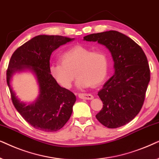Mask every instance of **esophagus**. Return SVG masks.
Returning a JSON list of instances; mask_svg holds the SVG:
<instances>
[{"label":"esophagus","mask_w":159,"mask_h":159,"mask_svg":"<svg viewBox=\"0 0 159 159\" xmlns=\"http://www.w3.org/2000/svg\"><path fill=\"white\" fill-rule=\"evenodd\" d=\"M78 97L84 99H93V96L91 94L88 93H79L78 94Z\"/></svg>","instance_id":"1"}]
</instances>
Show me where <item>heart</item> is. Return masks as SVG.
Here are the masks:
<instances>
[{
	"instance_id": "1",
	"label": "heart",
	"mask_w": 159,
	"mask_h": 159,
	"mask_svg": "<svg viewBox=\"0 0 159 159\" xmlns=\"http://www.w3.org/2000/svg\"><path fill=\"white\" fill-rule=\"evenodd\" d=\"M60 62L49 67L52 77L60 86L71 87L75 75L79 88L95 86L104 81L108 69V56L103 50H94L83 46H75L63 52Z\"/></svg>"
}]
</instances>
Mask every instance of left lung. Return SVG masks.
Segmentation results:
<instances>
[{
    "label": "left lung",
    "instance_id": "left-lung-1",
    "mask_svg": "<svg viewBox=\"0 0 159 159\" xmlns=\"http://www.w3.org/2000/svg\"><path fill=\"white\" fill-rule=\"evenodd\" d=\"M84 39L106 46L114 61L115 74L98 92L103 106L97 119L107 128L125 125L139 113L145 101L151 79L146 55L132 39L116 30L90 34Z\"/></svg>",
    "mask_w": 159,
    "mask_h": 159
}]
</instances>
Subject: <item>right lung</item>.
<instances>
[{
    "mask_svg": "<svg viewBox=\"0 0 159 159\" xmlns=\"http://www.w3.org/2000/svg\"><path fill=\"white\" fill-rule=\"evenodd\" d=\"M73 39L62 35H38L13 53L6 71V81L11 101L22 118L36 129L57 132L65 126L73 112L75 94L59 85L49 73L50 57L53 51ZM24 67L31 69L37 77L40 95L35 103H20L10 86L12 74Z\"/></svg>",
    "mask_w": 159,
    "mask_h": 159,
    "instance_id": "obj_1",
    "label": "right lung"
}]
</instances>
